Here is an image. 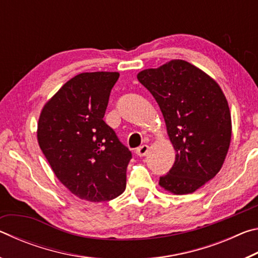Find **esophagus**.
<instances>
[{
	"label": "esophagus",
	"instance_id": "34e87169",
	"mask_svg": "<svg viewBox=\"0 0 258 258\" xmlns=\"http://www.w3.org/2000/svg\"><path fill=\"white\" fill-rule=\"evenodd\" d=\"M148 151H149V146L143 145V146H141L137 149V155L139 157H143V156H146L148 154Z\"/></svg>",
	"mask_w": 258,
	"mask_h": 258
}]
</instances>
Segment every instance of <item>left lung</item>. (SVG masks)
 <instances>
[{
  "label": "left lung",
  "mask_w": 258,
  "mask_h": 258,
  "mask_svg": "<svg viewBox=\"0 0 258 258\" xmlns=\"http://www.w3.org/2000/svg\"><path fill=\"white\" fill-rule=\"evenodd\" d=\"M163 112L175 161L159 185L174 195L192 194L216 175L228 154L232 124L228 101L213 78L175 59L138 74Z\"/></svg>",
  "instance_id": "8db88e82"
}]
</instances>
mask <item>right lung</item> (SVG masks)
<instances>
[{
    "label": "right lung",
    "mask_w": 258,
    "mask_h": 258,
    "mask_svg": "<svg viewBox=\"0 0 258 258\" xmlns=\"http://www.w3.org/2000/svg\"><path fill=\"white\" fill-rule=\"evenodd\" d=\"M117 72L78 74L43 107L37 141L58 180L76 197L111 200L126 187L132 154L104 123Z\"/></svg>",
    "instance_id": "right-lung-1"
}]
</instances>
